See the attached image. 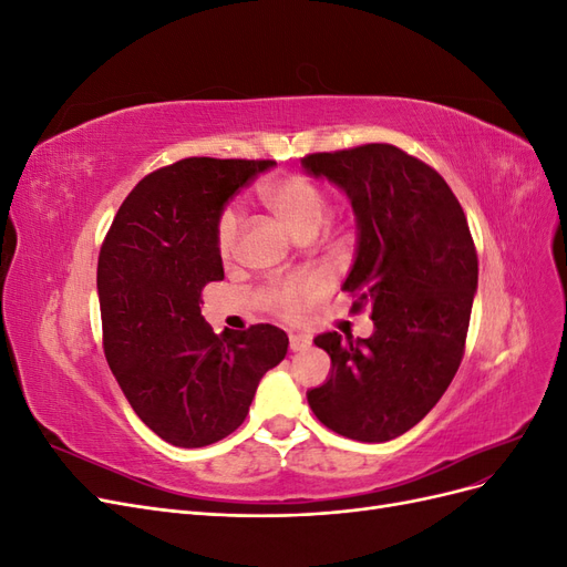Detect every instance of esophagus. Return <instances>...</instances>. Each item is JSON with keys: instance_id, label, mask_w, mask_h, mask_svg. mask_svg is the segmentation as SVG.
Wrapping results in <instances>:
<instances>
[{"instance_id": "1", "label": "esophagus", "mask_w": 567, "mask_h": 567, "mask_svg": "<svg viewBox=\"0 0 567 567\" xmlns=\"http://www.w3.org/2000/svg\"><path fill=\"white\" fill-rule=\"evenodd\" d=\"M288 346H290V350H293V352H302V350L310 348V338L300 336V333H290Z\"/></svg>"}]
</instances>
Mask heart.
<instances>
[{
	"mask_svg": "<svg viewBox=\"0 0 567 567\" xmlns=\"http://www.w3.org/2000/svg\"><path fill=\"white\" fill-rule=\"evenodd\" d=\"M260 198L274 217L305 238L317 234L329 213V196L323 186L307 175H286L267 182L260 188ZM238 234H241V217L234 208H227L217 221V250L225 260L236 252ZM323 288L326 281L321 277H286L265 290V300L281 317L296 319L323 293Z\"/></svg>",
	"mask_w": 567,
	"mask_h": 567,
	"instance_id": "b5f03b06",
	"label": "heart"
}]
</instances>
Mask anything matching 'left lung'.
Returning <instances> with one entry per match:
<instances>
[{
    "label": "left lung",
    "instance_id": "left-lung-1",
    "mask_svg": "<svg viewBox=\"0 0 567 567\" xmlns=\"http://www.w3.org/2000/svg\"><path fill=\"white\" fill-rule=\"evenodd\" d=\"M302 167L352 203L357 255L342 290L373 319L369 338H315L331 375L307 402L342 437L388 442L437 404L461 364L477 290L468 221L450 184L392 144L310 153Z\"/></svg>",
    "mask_w": 567,
    "mask_h": 567
}]
</instances>
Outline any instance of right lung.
Listing matches in <instances>:
<instances>
[{
  "label": "right lung",
  "mask_w": 567,
  "mask_h": 567,
  "mask_svg": "<svg viewBox=\"0 0 567 567\" xmlns=\"http://www.w3.org/2000/svg\"><path fill=\"white\" fill-rule=\"evenodd\" d=\"M274 161L184 158L136 184L99 252L106 362L134 414L175 447L196 450L246 421L257 383L288 352L271 323L217 336L200 290L225 279L217 221Z\"/></svg>",
  "instance_id": "add662e5"
}]
</instances>
